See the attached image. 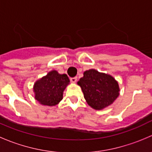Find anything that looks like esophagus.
I'll return each instance as SVG.
<instances>
[{
  "instance_id": "esophagus-1",
  "label": "esophagus",
  "mask_w": 152,
  "mask_h": 152,
  "mask_svg": "<svg viewBox=\"0 0 152 152\" xmlns=\"http://www.w3.org/2000/svg\"><path fill=\"white\" fill-rule=\"evenodd\" d=\"M76 80H77V77H72V78H70V82H73V83H75V82H76Z\"/></svg>"
}]
</instances>
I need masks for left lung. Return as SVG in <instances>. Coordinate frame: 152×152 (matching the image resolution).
Masks as SVG:
<instances>
[{
	"label": "left lung",
	"instance_id": "obj_1",
	"mask_svg": "<svg viewBox=\"0 0 152 152\" xmlns=\"http://www.w3.org/2000/svg\"><path fill=\"white\" fill-rule=\"evenodd\" d=\"M77 84L82 88L86 102L95 110L108 107L119 96L118 84L114 78L94 69L86 70Z\"/></svg>",
	"mask_w": 152,
	"mask_h": 152
}]
</instances>
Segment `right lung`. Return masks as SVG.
Returning a JSON list of instances; mask_svg holds the SVG:
<instances>
[{"instance_id": "obj_1", "label": "right lung", "mask_w": 152, "mask_h": 152, "mask_svg": "<svg viewBox=\"0 0 152 152\" xmlns=\"http://www.w3.org/2000/svg\"><path fill=\"white\" fill-rule=\"evenodd\" d=\"M69 82L66 74H59L56 70H52L35 82V99L42 105L57 104L62 99L63 91Z\"/></svg>"}]
</instances>
